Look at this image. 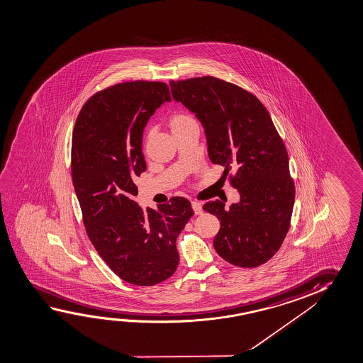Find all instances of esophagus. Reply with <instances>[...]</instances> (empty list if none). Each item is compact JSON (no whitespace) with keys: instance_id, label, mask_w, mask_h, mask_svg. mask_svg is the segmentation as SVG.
<instances>
[{"instance_id":"1","label":"esophagus","mask_w":363,"mask_h":363,"mask_svg":"<svg viewBox=\"0 0 363 363\" xmlns=\"http://www.w3.org/2000/svg\"><path fill=\"white\" fill-rule=\"evenodd\" d=\"M191 207L194 209V213L201 214L203 213V208H201V203L199 201H191Z\"/></svg>"}]
</instances>
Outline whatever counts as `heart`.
I'll return each mask as SVG.
<instances>
[{"label":"heart","mask_w":363,"mask_h":363,"mask_svg":"<svg viewBox=\"0 0 363 363\" xmlns=\"http://www.w3.org/2000/svg\"><path fill=\"white\" fill-rule=\"evenodd\" d=\"M194 120L190 117L189 115H185V113H175L169 118V126L172 128V131L178 130L182 126H184L189 122H193Z\"/></svg>","instance_id":"heart-1"}]
</instances>
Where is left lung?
Wrapping results in <instances>:
<instances>
[{
	"mask_svg": "<svg viewBox=\"0 0 363 363\" xmlns=\"http://www.w3.org/2000/svg\"><path fill=\"white\" fill-rule=\"evenodd\" d=\"M170 88L196 113L211 162L225 167L241 196L230 209L218 199L203 206L220 220L216 251L238 267L265 264L286 237L295 199L288 151L269 112L252 93L211 75L172 81Z\"/></svg>",
	"mask_w": 363,
	"mask_h": 363,
	"instance_id": "8db88e82",
	"label": "left lung"
}]
</instances>
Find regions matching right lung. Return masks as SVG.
Returning <instances> with one entry per match:
<instances>
[{
    "label": "right lung",
    "instance_id": "add662e5",
    "mask_svg": "<svg viewBox=\"0 0 363 363\" xmlns=\"http://www.w3.org/2000/svg\"><path fill=\"white\" fill-rule=\"evenodd\" d=\"M170 101L162 82L108 86L82 107L72 138V179L86 235L111 270L138 286L173 275L177 237L194 214L183 196L146 211L133 201L135 182L146 170L145 126Z\"/></svg>",
    "mask_w": 363,
    "mask_h": 363
}]
</instances>
